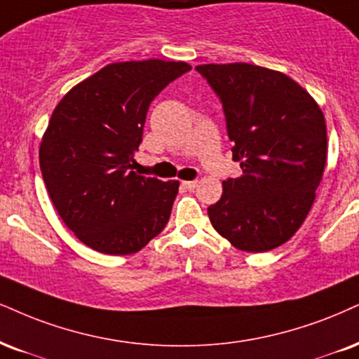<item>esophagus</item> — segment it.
<instances>
[{
	"label": "esophagus",
	"mask_w": 359,
	"mask_h": 359,
	"mask_svg": "<svg viewBox=\"0 0 359 359\" xmlns=\"http://www.w3.org/2000/svg\"><path fill=\"white\" fill-rule=\"evenodd\" d=\"M196 184H198V181H183V187L187 188V189H189V191L196 188Z\"/></svg>",
	"instance_id": "obj_1"
}]
</instances>
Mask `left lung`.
Returning a JSON list of instances; mask_svg holds the SVG:
<instances>
[{
    "mask_svg": "<svg viewBox=\"0 0 359 359\" xmlns=\"http://www.w3.org/2000/svg\"><path fill=\"white\" fill-rule=\"evenodd\" d=\"M223 104L233 159L243 176L223 181L208 208L211 224L234 248L274 250L311 210L326 165L325 116L290 76L248 63L200 65Z\"/></svg>",
    "mask_w": 359,
    "mask_h": 359,
    "instance_id": "1",
    "label": "left lung"
}]
</instances>
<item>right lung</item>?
I'll return each mask as SVG.
<instances>
[{"label":"right lung","instance_id":"1","mask_svg":"<svg viewBox=\"0 0 359 359\" xmlns=\"http://www.w3.org/2000/svg\"><path fill=\"white\" fill-rule=\"evenodd\" d=\"M191 69L183 61L104 66L57 103L39 146L53 205L78 240L104 255L138 253L170 219L178 181L133 170L149 104Z\"/></svg>","mask_w":359,"mask_h":359}]
</instances>
